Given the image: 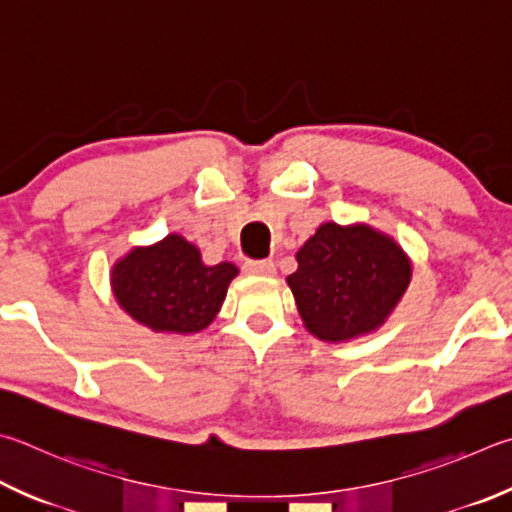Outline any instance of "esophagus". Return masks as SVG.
Wrapping results in <instances>:
<instances>
[{"mask_svg":"<svg viewBox=\"0 0 512 512\" xmlns=\"http://www.w3.org/2000/svg\"><path fill=\"white\" fill-rule=\"evenodd\" d=\"M244 271L248 275H259V277H271L275 275V264L271 259H250L244 264Z\"/></svg>","mask_w":512,"mask_h":512,"instance_id":"34e87169","label":"esophagus"}]
</instances>
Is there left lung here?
<instances>
[{"label": "left lung", "mask_w": 512, "mask_h": 512, "mask_svg": "<svg viewBox=\"0 0 512 512\" xmlns=\"http://www.w3.org/2000/svg\"><path fill=\"white\" fill-rule=\"evenodd\" d=\"M295 259L286 284L304 329L322 342H349L383 327L412 280L403 246L362 221H324Z\"/></svg>", "instance_id": "obj_1"}]
</instances>
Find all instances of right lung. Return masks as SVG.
Listing matches in <instances>:
<instances>
[{
  "mask_svg": "<svg viewBox=\"0 0 512 512\" xmlns=\"http://www.w3.org/2000/svg\"><path fill=\"white\" fill-rule=\"evenodd\" d=\"M237 275L232 262L203 264L192 241L170 232L156 244L134 246L118 257L109 284L134 322L165 336H194L217 318Z\"/></svg>",
  "mask_w": 512,
  "mask_h": 512,
  "instance_id": "1",
  "label": "right lung"
}]
</instances>
